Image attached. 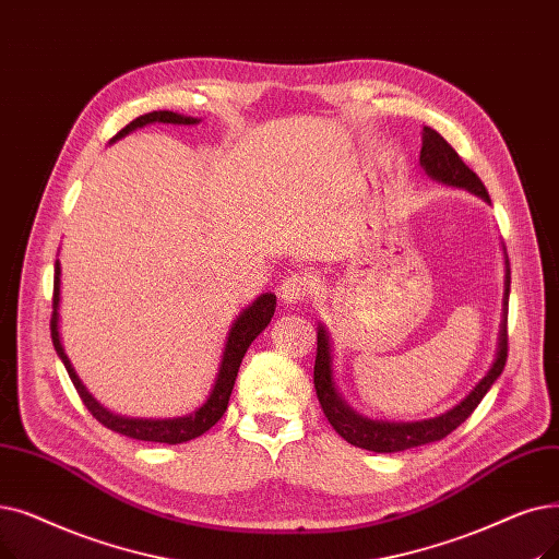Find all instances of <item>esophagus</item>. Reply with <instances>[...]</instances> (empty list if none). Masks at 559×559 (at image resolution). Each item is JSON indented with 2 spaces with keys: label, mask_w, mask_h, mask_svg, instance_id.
I'll return each instance as SVG.
<instances>
[{
  "label": "esophagus",
  "mask_w": 559,
  "mask_h": 559,
  "mask_svg": "<svg viewBox=\"0 0 559 559\" xmlns=\"http://www.w3.org/2000/svg\"><path fill=\"white\" fill-rule=\"evenodd\" d=\"M314 293V281L306 274H289L278 285V297L285 304H304Z\"/></svg>",
  "instance_id": "esophagus-1"
}]
</instances>
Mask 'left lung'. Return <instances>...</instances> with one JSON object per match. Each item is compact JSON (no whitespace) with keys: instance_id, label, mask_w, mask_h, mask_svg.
<instances>
[{"instance_id":"1","label":"left lung","mask_w":559,"mask_h":559,"mask_svg":"<svg viewBox=\"0 0 559 559\" xmlns=\"http://www.w3.org/2000/svg\"><path fill=\"white\" fill-rule=\"evenodd\" d=\"M420 164L429 178L439 180L443 185L461 187L477 193L479 199L491 203L487 187L481 185L475 171L464 164L456 155L452 145L431 128L423 130V151H420ZM504 272V299H502V322H500V337H498V352L493 366L484 379L473 388L471 395L461 400L454 408L445 411L443 416H436L420 423H383V420H370L358 416L347 402L337 395L333 383V358H331V345L326 329L320 324L318 329V356H314V391H318V400L322 404L324 416L329 418L331 427L343 436V439L356 448L372 450V452H402L418 445H427L433 441H441L450 431H454L461 423H464L481 397L489 393L493 381L502 374L507 362V304H509V262Z\"/></svg>"}]
</instances>
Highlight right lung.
Wrapping results in <instances>:
<instances>
[{
	"label": "right lung",
	"instance_id": "add662e5",
	"mask_svg": "<svg viewBox=\"0 0 559 559\" xmlns=\"http://www.w3.org/2000/svg\"><path fill=\"white\" fill-rule=\"evenodd\" d=\"M148 123L193 126V123H199V120L191 118V116L176 114V111H151V114H143V116L134 118L132 123L120 130L111 141L123 139L126 134L134 132L136 128L148 126ZM59 301H61V264L57 260V264H55V297H52V308L55 310H52V320H50L52 343H55V349H57L59 358L63 360V366L68 370V377H70L72 385L78 388V393H80L84 406L91 411V416L98 420L100 425H105L107 429L128 436V439L168 443V445L199 439V436H203L210 427H214L216 423L222 420V416L226 414V408H228V400H230L233 385H235V379H237V372H239V362H241V358H245V354L251 347L253 340L266 329V324L272 322L274 310H276V297L270 295V293H264L235 320V324L230 326L228 337H226L219 374H216L212 393H210L207 402L201 408H197L193 414L182 416V418L145 420V418H123V416L111 414V411L100 406L98 402L93 400V395L86 391L84 383L75 374V368L70 366V360H68V356L63 352V345H61V337H59Z\"/></svg>",
	"mask_w": 559,
	"mask_h": 559
}]
</instances>
